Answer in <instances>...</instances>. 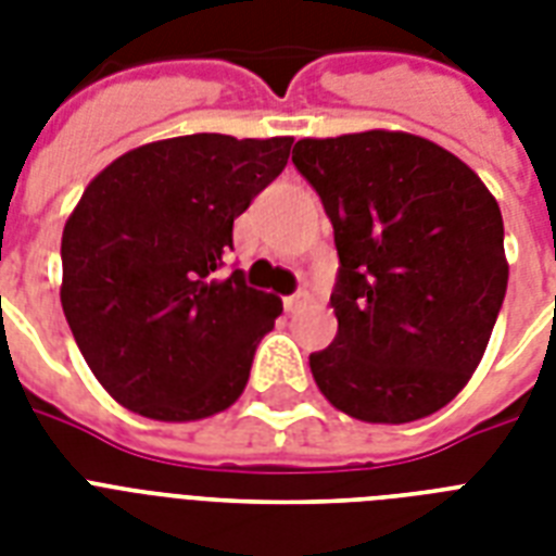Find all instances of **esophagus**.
<instances>
[{"label": "esophagus", "instance_id": "1", "mask_svg": "<svg viewBox=\"0 0 556 556\" xmlns=\"http://www.w3.org/2000/svg\"><path fill=\"white\" fill-rule=\"evenodd\" d=\"M308 303H312V294H308V291H296V294L286 296V312L294 314L300 312V308H305Z\"/></svg>", "mask_w": 556, "mask_h": 556}]
</instances>
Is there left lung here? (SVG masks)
<instances>
[{"instance_id":"obj_1","label":"left lung","mask_w":556,"mask_h":556,"mask_svg":"<svg viewBox=\"0 0 556 556\" xmlns=\"http://www.w3.org/2000/svg\"><path fill=\"white\" fill-rule=\"evenodd\" d=\"M294 167L334 227L338 338L308 357L340 413L406 424L465 389L500 317L508 262L482 178L409 132L303 138Z\"/></svg>"}]
</instances>
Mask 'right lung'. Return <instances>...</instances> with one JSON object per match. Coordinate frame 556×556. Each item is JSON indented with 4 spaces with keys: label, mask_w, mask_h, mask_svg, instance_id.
Returning <instances> with one entry per match:
<instances>
[{
    "label": "right lung",
    "mask_w": 556,
    "mask_h": 556,
    "mask_svg": "<svg viewBox=\"0 0 556 556\" xmlns=\"http://www.w3.org/2000/svg\"><path fill=\"white\" fill-rule=\"evenodd\" d=\"M291 143L181 135L126 152L86 187L63 230L60 300L117 404L199 421L242 395L282 300L218 270L233 218L286 169Z\"/></svg>",
    "instance_id": "obj_1"
}]
</instances>
